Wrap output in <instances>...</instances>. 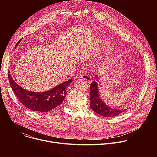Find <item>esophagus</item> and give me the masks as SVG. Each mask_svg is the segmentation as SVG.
I'll return each mask as SVG.
<instances>
[{
    "label": "esophagus",
    "mask_w": 157,
    "mask_h": 157,
    "mask_svg": "<svg viewBox=\"0 0 157 157\" xmlns=\"http://www.w3.org/2000/svg\"><path fill=\"white\" fill-rule=\"evenodd\" d=\"M81 78H82L84 80H85L87 83H90L92 81V78L91 76H89L87 75H81Z\"/></svg>",
    "instance_id": "34e87169"
}]
</instances>
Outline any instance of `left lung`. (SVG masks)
<instances>
[{"instance_id":"1","label":"left lung","mask_w":157,"mask_h":157,"mask_svg":"<svg viewBox=\"0 0 157 157\" xmlns=\"http://www.w3.org/2000/svg\"><path fill=\"white\" fill-rule=\"evenodd\" d=\"M94 78L97 81L98 80L97 75H96ZM90 90L91 94L90 98H89L90 107L97 114L106 117H113L123 113L124 112L127 110V109H116L107 105L100 97L98 84L95 80L93 81L91 83L90 86Z\"/></svg>"}]
</instances>
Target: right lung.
I'll use <instances>...</instances> for the list:
<instances>
[{"instance_id": "1", "label": "right lung", "mask_w": 157, "mask_h": 157, "mask_svg": "<svg viewBox=\"0 0 157 157\" xmlns=\"http://www.w3.org/2000/svg\"><path fill=\"white\" fill-rule=\"evenodd\" d=\"M17 43V44L21 41ZM9 81L12 90L19 101L29 109L32 111L47 113L62 104L66 95V89L73 80L64 82L46 92H32L27 91L23 87L17 84L12 78L10 73L8 75Z\"/></svg>"}]
</instances>
